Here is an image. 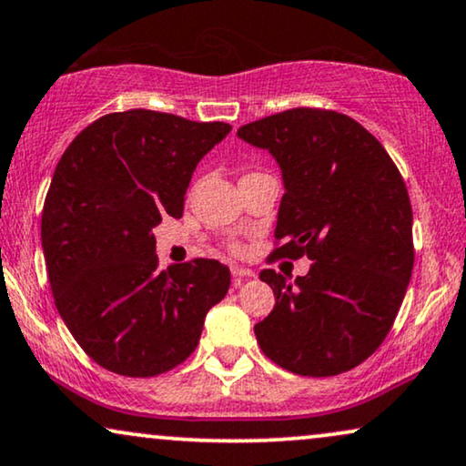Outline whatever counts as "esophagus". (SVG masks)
<instances>
[{"mask_svg": "<svg viewBox=\"0 0 466 466\" xmlns=\"http://www.w3.org/2000/svg\"><path fill=\"white\" fill-rule=\"evenodd\" d=\"M229 270H232V277L238 281V284H240V281H243V279H251V277H256V273H253L251 268L238 267V264H232V267H229Z\"/></svg>", "mask_w": 466, "mask_h": 466, "instance_id": "esophagus-1", "label": "esophagus"}]
</instances>
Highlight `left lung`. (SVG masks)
<instances>
[{
  "instance_id": "left-lung-1",
  "label": "left lung",
  "mask_w": 466,
  "mask_h": 466,
  "mask_svg": "<svg viewBox=\"0 0 466 466\" xmlns=\"http://www.w3.org/2000/svg\"><path fill=\"white\" fill-rule=\"evenodd\" d=\"M279 165L284 198L273 258H309L308 275L260 279L275 308L253 327L288 372L335 376L363 363L396 320L413 273V210L380 141L338 111L288 109L238 128Z\"/></svg>"
}]
</instances>
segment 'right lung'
<instances>
[{
	"label": "right lung",
	"instance_id": "add662e5",
	"mask_svg": "<svg viewBox=\"0 0 466 466\" xmlns=\"http://www.w3.org/2000/svg\"><path fill=\"white\" fill-rule=\"evenodd\" d=\"M232 127L128 109L84 128L53 172L43 251L56 308L76 344L122 376H157L196 350L229 268L193 260L158 270L152 228L182 215L204 155Z\"/></svg>",
	"mask_w": 466,
	"mask_h": 466
}]
</instances>
